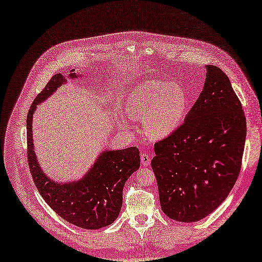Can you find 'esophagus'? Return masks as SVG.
<instances>
[{
	"label": "esophagus",
	"mask_w": 262,
	"mask_h": 262,
	"mask_svg": "<svg viewBox=\"0 0 262 262\" xmlns=\"http://www.w3.org/2000/svg\"><path fill=\"white\" fill-rule=\"evenodd\" d=\"M140 159H141V164L143 166H149L151 164V156L147 154V153H145V152L141 153Z\"/></svg>",
	"instance_id": "1"
}]
</instances>
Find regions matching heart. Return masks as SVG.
<instances>
[{
  "mask_svg": "<svg viewBox=\"0 0 262 262\" xmlns=\"http://www.w3.org/2000/svg\"><path fill=\"white\" fill-rule=\"evenodd\" d=\"M188 107L189 98L183 86L153 80L138 85L130 93L126 115L134 120L144 119L145 133L159 139L180 126Z\"/></svg>",
  "mask_w": 262,
  "mask_h": 262,
  "instance_id": "heart-1",
  "label": "heart"
}]
</instances>
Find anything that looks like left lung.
Wrapping results in <instances>:
<instances>
[{"instance_id":"1","label":"left lung","mask_w":262,"mask_h":262,"mask_svg":"<svg viewBox=\"0 0 262 262\" xmlns=\"http://www.w3.org/2000/svg\"><path fill=\"white\" fill-rule=\"evenodd\" d=\"M203 90L184 123L154 144L159 201L171 220L194 223L228 197L240 173L246 119L229 78L207 65Z\"/></svg>"}]
</instances>
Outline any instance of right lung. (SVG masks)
I'll return each instance as SVG.
<instances>
[{
    "label": "right lung",
    "mask_w": 262,
    "mask_h": 262,
    "mask_svg": "<svg viewBox=\"0 0 262 262\" xmlns=\"http://www.w3.org/2000/svg\"><path fill=\"white\" fill-rule=\"evenodd\" d=\"M74 72V71H72ZM76 79V73L70 74ZM66 82L62 74L54 75L34 99L27 117L28 163L39 194L62 219L83 229L94 230L117 220L122 208L123 187L140 166L138 147L100 153L90 171L79 181L55 183L42 172L34 152L32 120L36 106Z\"/></svg>",
    "instance_id": "obj_1"
}]
</instances>
